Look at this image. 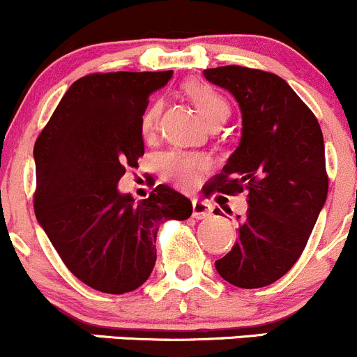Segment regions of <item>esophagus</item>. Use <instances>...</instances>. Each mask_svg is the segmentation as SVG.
Returning a JSON list of instances; mask_svg holds the SVG:
<instances>
[{"label":"esophagus","instance_id":"34e87169","mask_svg":"<svg viewBox=\"0 0 357 357\" xmlns=\"http://www.w3.org/2000/svg\"><path fill=\"white\" fill-rule=\"evenodd\" d=\"M191 205H193V217H195V219H207V217L212 215L213 207L210 204H207V202L195 198V200L191 202Z\"/></svg>","mask_w":357,"mask_h":357}]
</instances>
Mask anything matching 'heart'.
<instances>
[{"instance_id": "b5f03b06", "label": "heart", "mask_w": 357, "mask_h": 357, "mask_svg": "<svg viewBox=\"0 0 357 357\" xmlns=\"http://www.w3.org/2000/svg\"><path fill=\"white\" fill-rule=\"evenodd\" d=\"M183 90L208 125L222 123L229 116L227 100L207 82L193 78V80L185 82ZM159 111V104H153L142 116L140 131L144 138H150L155 133ZM205 169H207L205 157L198 155V153L181 152V150H172V152L164 153L159 164V171L164 181L183 190L195 188L200 183L202 172Z\"/></svg>"}]
</instances>
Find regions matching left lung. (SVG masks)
I'll return each mask as SVG.
<instances>
[{
    "instance_id": "obj_1",
    "label": "left lung",
    "mask_w": 357,
    "mask_h": 357,
    "mask_svg": "<svg viewBox=\"0 0 357 357\" xmlns=\"http://www.w3.org/2000/svg\"><path fill=\"white\" fill-rule=\"evenodd\" d=\"M204 75L236 97L243 114L241 144L210 188L246 193L248 210L215 268L236 287L270 286L299 260L327 200L320 123L275 73L227 65Z\"/></svg>"
}]
</instances>
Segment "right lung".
Here are the masks:
<instances>
[{"label": "right lung", "mask_w": 357, "mask_h": 357, "mask_svg": "<svg viewBox=\"0 0 357 357\" xmlns=\"http://www.w3.org/2000/svg\"><path fill=\"white\" fill-rule=\"evenodd\" d=\"M171 77V70L85 75L33 145L37 220L66 268L106 294L140 287L155 265L159 224L193 212L188 198L166 185L138 204L116 188L144 155L149 96Z\"/></svg>", "instance_id": "right-lung-1"}]
</instances>
